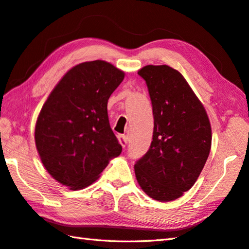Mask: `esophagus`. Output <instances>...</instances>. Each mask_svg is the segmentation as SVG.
<instances>
[{
    "instance_id": "esophagus-1",
    "label": "esophagus",
    "mask_w": 249,
    "mask_h": 249,
    "mask_svg": "<svg viewBox=\"0 0 249 249\" xmlns=\"http://www.w3.org/2000/svg\"><path fill=\"white\" fill-rule=\"evenodd\" d=\"M118 139H119V142L121 143V145L125 147L126 145H127V137H126L125 135H119L118 136Z\"/></svg>"
}]
</instances>
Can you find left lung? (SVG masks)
Returning <instances> with one entry per match:
<instances>
[{
    "label": "left lung",
    "mask_w": 249,
    "mask_h": 249,
    "mask_svg": "<svg viewBox=\"0 0 249 249\" xmlns=\"http://www.w3.org/2000/svg\"><path fill=\"white\" fill-rule=\"evenodd\" d=\"M145 80L154 115L149 151L135 163L142 190L160 202L176 200L194 186L208 160L209 116L182 73L168 65H146Z\"/></svg>",
    "instance_id": "8db88e82"
}]
</instances>
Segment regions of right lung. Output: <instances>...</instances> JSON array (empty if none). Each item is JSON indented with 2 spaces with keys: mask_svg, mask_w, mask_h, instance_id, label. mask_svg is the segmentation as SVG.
I'll return each mask as SVG.
<instances>
[{
  "mask_svg": "<svg viewBox=\"0 0 249 249\" xmlns=\"http://www.w3.org/2000/svg\"><path fill=\"white\" fill-rule=\"evenodd\" d=\"M124 76L108 62L81 63L63 76L40 110L37 152L50 176L71 190L89 186L121 154L107 104Z\"/></svg>",
  "mask_w": 249,
  "mask_h": 249,
  "instance_id": "right-lung-1",
  "label": "right lung"
}]
</instances>
